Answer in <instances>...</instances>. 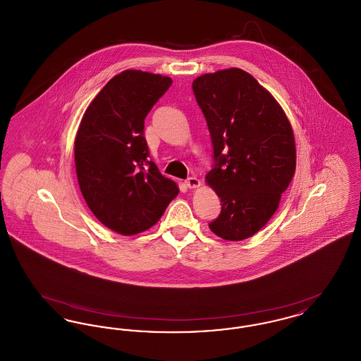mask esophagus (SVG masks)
<instances>
[{
  "instance_id": "esophagus-1",
  "label": "esophagus",
  "mask_w": 361,
  "mask_h": 361,
  "mask_svg": "<svg viewBox=\"0 0 361 361\" xmlns=\"http://www.w3.org/2000/svg\"><path fill=\"white\" fill-rule=\"evenodd\" d=\"M185 185H187L188 188H197V187L200 185V181H199L196 177H188V178L185 180Z\"/></svg>"
}]
</instances>
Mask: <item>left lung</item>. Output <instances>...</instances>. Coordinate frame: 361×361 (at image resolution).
Listing matches in <instances>:
<instances>
[{
  "label": "left lung",
  "instance_id": "obj_1",
  "mask_svg": "<svg viewBox=\"0 0 361 361\" xmlns=\"http://www.w3.org/2000/svg\"><path fill=\"white\" fill-rule=\"evenodd\" d=\"M212 142L206 180L221 199L211 231L252 237L271 219L291 183L296 152L291 124L274 96L243 70H219L192 82Z\"/></svg>",
  "mask_w": 361,
  "mask_h": 361
}]
</instances>
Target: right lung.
<instances>
[{
    "mask_svg": "<svg viewBox=\"0 0 361 361\" xmlns=\"http://www.w3.org/2000/svg\"><path fill=\"white\" fill-rule=\"evenodd\" d=\"M171 85L169 77L121 71L87 106L75 137V171L86 204L123 235L150 228L178 193L147 159L145 137V119Z\"/></svg>",
    "mask_w": 361,
    "mask_h": 361,
    "instance_id": "add662e5",
    "label": "right lung"
}]
</instances>
